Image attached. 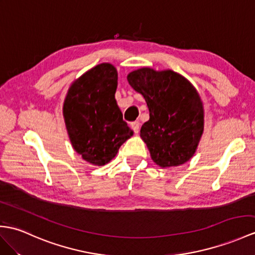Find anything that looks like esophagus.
I'll return each instance as SVG.
<instances>
[{"label":"esophagus","instance_id":"esophagus-1","mask_svg":"<svg viewBox=\"0 0 255 255\" xmlns=\"http://www.w3.org/2000/svg\"><path fill=\"white\" fill-rule=\"evenodd\" d=\"M131 129L133 130L134 133H138L139 132V128H140V123L139 122H133L131 123Z\"/></svg>","mask_w":255,"mask_h":255}]
</instances>
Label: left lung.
I'll return each instance as SVG.
<instances>
[{
	"instance_id": "1",
	"label": "left lung",
	"mask_w": 255,
	"mask_h": 255,
	"mask_svg": "<svg viewBox=\"0 0 255 255\" xmlns=\"http://www.w3.org/2000/svg\"><path fill=\"white\" fill-rule=\"evenodd\" d=\"M127 80L143 96L150 112L140 137L153 162L162 168L188 162L204 130L203 102L197 89L171 69L142 67L129 73Z\"/></svg>"
}]
</instances>
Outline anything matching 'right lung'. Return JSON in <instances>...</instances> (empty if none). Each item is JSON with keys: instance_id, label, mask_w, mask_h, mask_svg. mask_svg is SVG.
Listing matches in <instances>:
<instances>
[{"instance_id": "obj_1", "label": "right lung", "mask_w": 255, "mask_h": 255, "mask_svg": "<svg viewBox=\"0 0 255 255\" xmlns=\"http://www.w3.org/2000/svg\"><path fill=\"white\" fill-rule=\"evenodd\" d=\"M118 74L114 65L102 63L70 85L63 116L74 150L94 166L113 159L132 135L115 100Z\"/></svg>"}]
</instances>
